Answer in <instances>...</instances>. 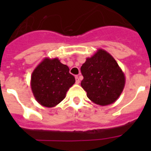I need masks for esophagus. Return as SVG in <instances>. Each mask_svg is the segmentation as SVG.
Returning a JSON list of instances; mask_svg holds the SVG:
<instances>
[{
  "mask_svg": "<svg viewBox=\"0 0 151 151\" xmlns=\"http://www.w3.org/2000/svg\"><path fill=\"white\" fill-rule=\"evenodd\" d=\"M79 82H80V81H79V78H78V76H76V83L78 84Z\"/></svg>",
  "mask_w": 151,
  "mask_h": 151,
  "instance_id": "34e87169",
  "label": "esophagus"
}]
</instances>
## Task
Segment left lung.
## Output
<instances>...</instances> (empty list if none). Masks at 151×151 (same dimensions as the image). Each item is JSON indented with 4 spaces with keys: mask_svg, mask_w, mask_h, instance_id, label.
I'll use <instances>...</instances> for the list:
<instances>
[{
    "mask_svg": "<svg viewBox=\"0 0 151 151\" xmlns=\"http://www.w3.org/2000/svg\"><path fill=\"white\" fill-rule=\"evenodd\" d=\"M81 72L83 76L81 85L87 97L101 106L115 102L125 86V76L116 61L101 49L87 58Z\"/></svg>",
    "mask_w": 151,
    "mask_h": 151,
    "instance_id": "8db88e82",
    "label": "left lung"
}]
</instances>
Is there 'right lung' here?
<instances>
[{
  "label": "right lung",
  "mask_w": 151,
  "mask_h": 151,
  "mask_svg": "<svg viewBox=\"0 0 151 151\" xmlns=\"http://www.w3.org/2000/svg\"><path fill=\"white\" fill-rule=\"evenodd\" d=\"M75 82L66 65L57 58L45 59L32 73L31 87L40 104L53 107L65 98L66 91Z\"/></svg>",
  "instance_id": "add662e5"
}]
</instances>
